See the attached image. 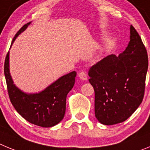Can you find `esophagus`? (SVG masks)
<instances>
[{
  "label": "esophagus",
  "mask_w": 150,
  "mask_h": 150,
  "mask_svg": "<svg viewBox=\"0 0 150 150\" xmlns=\"http://www.w3.org/2000/svg\"><path fill=\"white\" fill-rule=\"evenodd\" d=\"M78 77L80 79L83 81H87V75L86 74V72H81L78 73Z\"/></svg>",
  "instance_id": "34e87169"
}]
</instances>
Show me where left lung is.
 <instances>
[{"label":"left lung","instance_id":"obj_1","mask_svg":"<svg viewBox=\"0 0 150 150\" xmlns=\"http://www.w3.org/2000/svg\"><path fill=\"white\" fill-rule=\"evenodd\" d=\"M148 56L136 30L130 26V41L119 56L110 54L89 71L95 91V116L103 125L126 120L143 101Z\"/></svg>","mask_w":150,"mask_h":150}]
</instances>
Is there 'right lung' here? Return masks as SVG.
Returning a JSON list of instances; mask_svg holds the SVG:
<instances>
[{"mask_svg": "<svg viewBox=\"0 0 150 150\" xmlns=\"http://www.w3.org/2000/svg\"><path fill=\"white\" fill-rule=\"evenodd\" d=\"M30 24V22L25 25L17 32L12 44ZM76 74L75 71L69 72L59 78L42 91L27 93L14 84L9 72V52L5 59L4 75L11 103L23 118L41 127H52L63 119L67 94L75 84Z\"/></svg>", "mask_w": 150, "mask_h": 150, "instance_id": "obj_1", "label": "right lung"}]
</instances>
